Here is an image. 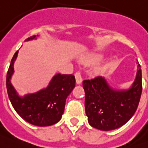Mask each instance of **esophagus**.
<instances>
[{"mask_svg": "<svg viewBox=\"0 0 148 148\" xmlns=\"http://www.w3.org/2000/svg\"><path fill=\"white\" fill-rule=\"evenodd\" d=\"M75 80H76V84L80 85V84L82 83V77L81 73H79V72H77V73H75Z\"/></svg>", "mask_w": 148, "mask_h": 148, "instance_id": "1", "label": "esophagus"}]
</instances>
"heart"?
Segmentation results:
<instances>
[{
	"label": "heart",
	"mask_w": 148,
	"mask_h": 148,
	"mask_svg": "<svg viewBox=\"0 0 148 148\" xmlns=\"http://www.w3.org/2000/svg\"><path fill=\"white\" fill-rule=\"evenodd\" d=\"M102 58H103V55L101 53H91L85 57V59L83 60V62L85 64H92V63L99 62L102 60Z\"/></svg>",
	"instance_id": "1"
}]
</instances>
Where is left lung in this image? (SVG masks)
I'll return each mask as SVG.
<instances>
[{
	"label": "left lung",
	"mask_w": 148,
	"mask_h": 148,
	"mask_svg": "<svg viewBox=\"0 0 148 148\" xmlns=\"http://www.w3.org/2000/svg\"><path fill=\"white\" fill-rule=\"evenodd\" d=\"M137 65L135 81L128 89L113 88L102 76L83 81L85 113L91 126L110 131L125 125L135 114L142 91L141 69L138 61Z\"/></svg>",
	"instance_id": "1"
}]
</instances>
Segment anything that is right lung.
Wrapping results in <instances>:
<instances>
[{
	"instance_id": "obj_1",
	"label": "right lung",
	"mask_w": 148,
	"mask_h": 148,
	"mask_svg": "<svg viewBox=\"0 0 148 148\" xmlns=\"http://www.w3.org/2000/svg\"><path fill=\"white\" fill-rule=\"evenodd\" d=\"M37 36L28 38L25 41L36 39ZM18 52L13 55L7 74V94L12 106L24 120L32 125L49 126L58 123L64 112L66 100L75 88V76L57 73L45 88L19 96L10 81Z\"/></svg>"
}]
</instances>
